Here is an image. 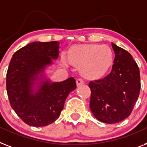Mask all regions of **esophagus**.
<instances>
[{"label":"esophagus","mask_w":147,"mask_h":147,"mask_svg":"<svg viewBox=\"0 0 147 147\" xmlns=\"http://www.w3.org/2000/svg\"><path fill=\"white\" fill-rule=\"evenodd\" d=\"M83 83H84V80H83L82 79L79 78V79H77V80H76V85H77L78 86H80V85H82Z\"/></svg>","instance_id":"1"}]
</instances>
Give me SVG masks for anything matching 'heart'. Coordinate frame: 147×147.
I'll return each mask as SVG.
<instances>
[{
    "label": "heart",
    "instance_id": "1",
    "mask_svg": "<svg viewBox=\"0 0 147 147\" xmlns=\"http://www.w3.org/2000/svg\"><path fill=\"white\" fill-rule=\"evenodd\" d=\"M113 52L107 46L87 44L72 48L69 54L71 64L81 67L82 74L98 78L107 73L113 64Z\"/></svg>",
    "mask_w": 147,
    "mask_h": 147
}]
</instances>
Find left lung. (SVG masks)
I'll return each instance as SVG.
<instances>
[{
  "label": "left lung",
  "instance_id": "obj_1",
  "mask_svg": "<svg viewBox=\"0 0 147 147\" xmlns=\"http://www.w3.org/2000/svg\"><path fill=\"white\" fill-rule=\"evenodd\" d=\"M112 71L103 79L90 81V109L100 122L113 124L130 116L140 91L138 65L130 53L112 43Z\"/></svg>",
  "mask_w": 147,
  "mask_h": 147
}]
</instances>
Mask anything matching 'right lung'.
<instances>
[{
	"label": "right lung",
	"instance_id": "right-lung-1",
	"mask_svg": "<svg viewBox=\"0 0 147 147\" xmlns=\"http://www.w3.org/2000/svg\"><path fill=\"white\" fill-rule=\"evenodd\" d=\"M57 41L34 42L16 51L10 60L6 84L9 104L19 117L28 125L46 126L60 116L69 93L76 87L70 77L64 82L46 81L37 92L32 85L37 76L52 59L59 57Z\"/></svg>",
	"mask_w": 147,
	"mask_h": 147
}]
</instances>
